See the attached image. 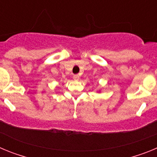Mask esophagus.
<instances>
[{
  "label": "esophagus",
  "mask_w": 157,
  "mask_h": 157,
  "mask_svg": "<svg viewBox=\"0 0 157 157\" xmlns=\"http://www.w3.org/2000/svg\"><path fill=\"white\" fill-rule=\"evenodd\" d=\"M73 78H74L75 80H78L79 79V75H75L73 76Z\"/></svg>",
  "instance_id": "34e87169"
}]
</instances>
